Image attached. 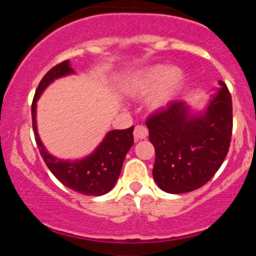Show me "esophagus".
Listing matches in <instances>:
<instances>
[{"instance_id": "34e87169", "label": "esophagus", "mask_w": 256, "mask_h": 256, "mask_svg": "<svg viewBox=\"0 0 256 256\" xmlns=\"http://www.w3.org/2000/svg\"><path fill=\"white\" fill-rule=\"evenodd\" d=\"M134 140H144V138L148 136V128L143 125H137L136 128H134Z\"/></svg>"}]
</instances>
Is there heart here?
Here are the masks:
<instances>
[{"label": "heart", "instance_id": "b5f03b06", "mask_svg": "<svg viewBox=\"0 0 256 256\" xmlns=\"http://www.w3.org/2000/svg\"><path fill=\"white\" fill-rule=\"evenodd\" d=\"M183 79V72L178 67L152 66L132 76L126 84V91L132 96H142L155 88L150 104L152 107H160L176 95Z\"/></svg>", "mask_w": 256, "mask_h": 256}]
</instances>
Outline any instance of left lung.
Wrapping results in <instances>:
<instances>
[{"label":"left lung","instance_id":"1","mask_svg":"<svg viewBox=\"0 0 256 256\" xmlns=\"http://www.w3.org/2000/svg\"><path fill=\"white\" fill-rule=\"evenodd\" d=\"M201 116H192L182 101H172L146 119L155 148L152 177L170 194L194 192L224 162L232 136V100L224 82Z\"/></svg>","mask_w":256,"mask_h":256}]
</instances>
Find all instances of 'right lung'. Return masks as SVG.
Returning <instances> with one entry per match:
<instances>
[{
	"label": "right lung",
	"instance_id": "right-lung-1",
	"mask_svg": "<svg viewBox=\"0 0 256 256\" xmlns=\"http://www.w3.org/2000/svg\"><path fill=\"white\" fill-rule=\"evenodd\" d=\"M70 73H73V68L70 66L68 60H66L49 70L40 82L31 106L34 140H36L38 149L46 165L64 186L83 195L101 196L110 192L118 180L124 158L128 149L134 144V134H132L134 126L125 130H113L108 132L104 142L96 148V150L83 160L64 161L52 156L46 150L38 137L36 102L43 90L54 79L64 77Z\"/></svg>",
	"mask_w": 256,
	"mask_h": 256
}]
</instances>
